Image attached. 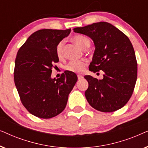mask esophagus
Listing matches in <instances>:
<instances>
[{
    "label": "esophagus",
    "mask_w": 148,
    "mask_h": 148,
    "mask_svg": "<svg viewBox=\"0 0 148 148\" xmlns=\"http://www.w3.org/2000/svg\"><path fill=\"white\" fill-rule=\"evenodd\" d=\"M77 77H78V79H79V80H81V79H82L84 77H83L82 75H78Z\"/></svg>",
    "instance_id": "1"
}]
</instances>
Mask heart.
<instances>
[{
	"mask_svg": "<svg viewBox=\"0 0 148 148\" xmlns=\"http://www.w3.org/2000/svg\"><path fill=\"white\" fill-rule=\"evenodd\" d=\"M73 41L79 46L81 48L85 50L90 45V41L88 38L82 35H76L72 38ZM63 42H60L56 48V54L58 58L63 57ZM86 63L83 60H71L69 62L66 66V70L74 73H81L84 70Z\"/></svg>",
	"mask_w": 148,
	"mask_h": 148,
	"instance_id": "1",
	"label": "heart"
}]
</instances>
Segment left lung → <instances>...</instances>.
<instances>
[{
	"label": "left lung",
	"instance_id": "left-lung-1",
	"mask_svg": "<svg viewBox=\"0 0 148 148\" xmlns=\"http://www.w3.org/2000/svg\"><path fill=\"white\" fill-rule=\"evenodd\" d=\"M73 31L94 41L95 51L89 69L104 73L102 79L84 77L89 84L85 92L89 104L104 112L123 108L132 96L137 77V60L129 38L104 21L74 28Z\"/></svg>",
	"mask_w": 148,
	"mask_h": 148
}]
</instances>
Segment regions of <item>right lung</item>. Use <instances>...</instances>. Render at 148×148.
<instances>
[{"instance_id":"right-lung-1","label":"right lung","mask_w":148,"mask_h":148,"mask_svg":"<svg viewBox=\"0 0 148 148\" xmlns=\"http://www.w3.org/2000/svg\"><path fill=\"white\" fill-rule=\"evenodd\" d=\"M70 32L71 29L38 30L18 50L14 69L16 88L24 107L38 118L50 119L62 112L77 81L76 74L69 71L60 78H51L52 69L59 60L56 46Z\"/></svg>"}]
</instances>
